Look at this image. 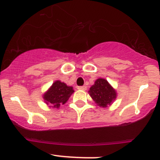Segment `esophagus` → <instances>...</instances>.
<instances>
[{"instance_id":"obj_1","label":"esophagus","mask_w":160,"mask_h":160,"mask_svg":"<svg viewBox=\"0 0 160 160\" xmlns=\"http://www.w3.org/2000/svg\"><path fill=\"white\" fill-rule=\"evenodd\" d=\"M78 90H87V87H86V86H80V87H78Z\"/></svg>"}]
</instances>
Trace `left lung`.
Wrapping results in <instances>:
<instances>
[{
	"label": "left lung",
	"instance_id": "left-lung-1",
	"mask_svg": "<svg viewBox=\"0 0 160 160\" xmlns=\"http://www.w3.org/2000/svg\"><path fill=\"white\" fill-rule=\"evenodd\" d=\"M89 93L95 103L102 108L110 105L117 97L115 90L103 78H99L95 81L94 84L90 88Z\"/></svg>",
	"mask_w": 160,
	"mask_h": 160
}]
</instances>
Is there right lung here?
<instances>
[{"label":"right lung","instance_id":"add662e5","mask_svg":"<svg viewBox=\"0 0 160 160\" xmlns=\"http://www.w3.org/2000/svg\"><path fill=\"white\" fill-rule=\"evenodd\" d=\"M74 92L72 87L67 86L65 83L56 80L51 88L43 95V98L49 107L59 108L61 104H64Z\"/></svg>","mask_w":160,"mask_h":160}]
</instances>
